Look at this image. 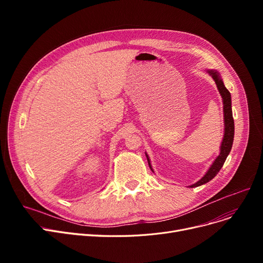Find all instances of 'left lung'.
Segmentation results:
<instances>
[{
    "label": "left lung",
    "mask_w": 263,
    "mask_h": 263,
    "mask_svg": "<svg viewBox=\"0 0 263 263\" xmlns=\"http://www.w3.org/2000/svg\"><path fill=\"white\" fill-rule=\"evenodd\" d=\"M208 72L214 79V81L216 83L217 89H218L220 96H222V98H223V102H224L225 134H224V140L222 142V146H220V154H219V156L215 159L214 163L211 165V167L208 171V173H206L197 183L191 185V187H196V186H199L201 184H204L206 182H209L210 180H212V179L217 175V173L219 172L220 168H222V166H223L225 161H226V158L228 157V155L230 153L231 147H232V142H233V135H234V122H233L232 110H231V96H230V92L225 87L223 81L220 80L218 72L213 71V70H210ZM147 160H148L149 167L151 168L150 161H149L148 157H147ZM151 171H153V170H151Z\"/></svg>",
    "instance_id": "1"
}]
</instances>
